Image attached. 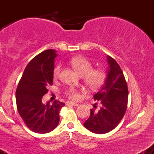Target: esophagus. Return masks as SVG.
Here are the masks:
<instances>
[{
    "instance_id": "1",
    "label": "esophagus",
    "mask_w": 154,
    "mask_h": 154,
    "mask_svg": "<svg viewBox=\"0 0 154 154\" xmlns=\"http://www.w3.org/2000/svg\"><path fill=\"white\" fill-rule=\"evenodd\" d=\"M66 105H70V106H78V103H74V102H71V101H67L66 103Z\"/></svg>"
}]
</instances>
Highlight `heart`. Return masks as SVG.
Listing matches in <instances>:
<instances>
[{
    "label": "heart",
    "instance_id": "b5f03b06",
    "mask_svg": "<svg viewBox=\"0 0 154 154\" xmlns=\"http://www.w3.org/2000/svg\"><path fill=\"white\" fill-rule=\"evenodd\" d=\"M69 63L77 73L83 75V80L91 89H98L105 82L106 77L105 71L99 68L93 69V63L87 58L81 56H75L72 58ZM61 69L60 64L55 66L53 72L54 79L59 77ZM66 95L72 100H79L81 98L80 91L75 88H69L66 91Z\"/></svg>",
    "mask_w": 154,
    "mask_h": 154
}]
</instances>
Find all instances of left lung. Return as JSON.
<instances>
[{
	"label": "left lung",
	"mask_w": 154,
	"mask_h": 154,
	"mask_svg": "<svg viewBox=\"0 0 154 154\" xmlns=\"http://www.w3.org/2000/svg\"><path fill=\"white\" fill-rule=\"evenodd\" d=\"M107 61L109 69L105 83L93 95L101 106L98 111L91 109V116L84 123L85 128L96 134H105L114 130L128 107V88L123 72L112 57L108 56Z\"/></svg>",
	"instance_id": "1"
}]
</instances>
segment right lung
<instances>
[{
    "label": "right lung",
    "mask_w": 154,
    "mask_h": 154,
    "mask_svg": "<svg viewBox=\"0 0 154 154\" xmlns=\"http://www.w3.org/2000/svg\"><path fill=\"white\" fill-rule=\"evenodd\" d=\"M56 51H44L29 61L16 91L19 115L32 131L44 134L54 130L59 122V111L64 103L55 100L43 104L42 98L53 85Z\"/></svg>",
    "instance_id": "obj_1"
}]
</instances>
